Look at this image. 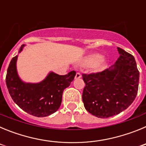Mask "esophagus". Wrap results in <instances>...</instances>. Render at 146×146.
<instances>
[{
	"mask_svg": "<svg viewBox=\"0 0 146 146\" xmlns=\"http://www.w3.org/2000/svg\"><path fill=\"white\" fill-rule=\"evenodd\" d=\"M81 77H82V74L80 72H77L75 75V79H80V78H81Z\"/></svg>",
	"mask_w": 146,
	"mask_h": 146,
	"instance_id": "34e87169",
	"label": "esophagus"
}]
</instances>
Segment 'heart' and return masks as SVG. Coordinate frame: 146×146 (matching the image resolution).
I'll use <instances>...</instances> for the list:
<instances>
[{
    "mask_svg": "<svg viewBox=\"0 0 146 146\" xmlns=\"http://www.w3.org/2000/svg\"><path fill=\"white\" fill-rule=\"evenodd\" d=\"M103 60V55L99 53H94L91 54V55H89L86 58L84 62L85 64H87L89 66H94L96 65L98 69H102L104 68V64L102 63H100L102 60Z\"/></svg>",
    "mask_w": 146,
    "mask_h": 146,
    "instance_id": "heart-1",
    "label": "heart"
}]
</instances>
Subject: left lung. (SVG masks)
Instances as JSON below:
<instances>
[{
  "mask_svg": "<svg viewBox=\"0 0 146 146\" xmlns=\"http://www.w3.org/2000/svg\"><path fill=\"white\" fill-rule=\"evenodd\" d=\"M119 58L103 72L82 74V102L88 113L101 118L119 114L131 104L138 91L139 72L133 55L117 47Z\"/></svg>",
  "mask_w": 146,
  "mask_h": 146,
  "instance_id": "1",
  "label": "left lung"
}]
</instances>
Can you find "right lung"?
<instances>
[{
	"mask_svg": "<svg viewBox=\"0 0 146 146\" xmlns=\"http://www.w3.org/2000/svg\"><path fill=\"white\" fill-rule=\"evenodd\" d=\"M19 50L21 52L25 47ZM18 55L11 59L6 77V86L13 101L26 113L36 117H46L55 113L60 108L64 89L69 87L74 77L75 71L66 75L53 72L39 82L32 83L22 80L17 69Z\"/></svg>",
	"mask_w": 146,
	"mask_h": 146,
	"instance_id": "obj_1",
	"label": "right lung"
}]
</instances>
